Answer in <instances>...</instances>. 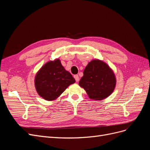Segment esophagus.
I'll use <instances>...</instances> for the list:
<instances>
[{
	"label": "esophagus",
	"instance_id": "1",
	"mask_svg": "<svg viewBox=\"0 0 150 150\" xmlns=\"http://www.w3.org/2000/svg\"><path fill=\"white\" fill-rule=\"evenodd\" d=\"M74 79H75V80H76V82H78L79 81V76L78 75H75L74 76Z\"/></svg>",
	"mask_w": 150,
	"mask_h": 150
}]
</instances>
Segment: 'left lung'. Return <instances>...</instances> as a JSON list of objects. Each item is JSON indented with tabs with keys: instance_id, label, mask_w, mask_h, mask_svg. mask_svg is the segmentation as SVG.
I'll use <instances>...</instances> for the list:
<instances>
[{
	"instance_id": "8db88e82",
	"label": "left lung",
	"mask_w": 150,
	"mask_h": 150,
	"mask_svg": "<svg viewBox=\"0 0 150 150\" xmlns=\"http://www.w3.org/2000/svg\"><path fill=\"white\" fill-rule=\"evenodd\" d=\"M116 84L114 71L107 63L98 59L88 63L79 83L90 99L98 101L110 96L114 91Z\"/></svg>"
}]
</instances>
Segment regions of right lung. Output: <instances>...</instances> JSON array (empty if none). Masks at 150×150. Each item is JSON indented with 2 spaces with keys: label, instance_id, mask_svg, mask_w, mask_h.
<instances>
[{
  "label": "right lung",
  "instance_id": "add662e5",
  "mask_svg": "<svg viewBox=\"0 0 150 150\" xmlns=\"http://www.w3.org/2000/svg\"><path fill=\"white\" fill-rule=\"evenodd\" d=\"M76 82L69 72L62 66L59 59L49 61L37 72L34 85L39 96L46 101H54L71 84Z\"/></svg>",
  "mask_w": 150,
  "mask_h": 150
}]
</instances>
